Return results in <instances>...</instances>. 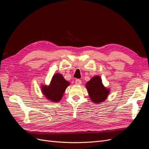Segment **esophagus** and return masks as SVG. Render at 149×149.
Listing matches in <instances>:
<instances>
[{"instance_id": "esophagus-1", "label": "esophagus", "mask_w": 149, "mask_h": 149, "mask_svg": "<svg viewBox=\"0 0 149 149\" xmlns=\"http://www.w3.org/2000/svg\"><path fill=\"white\" fill-rule=\"evenodd\" d=\"M75 83H76V85H80L82 83V82H81V80H80L79 79H76V81H75Z\"/></svg>"}]
</instances>
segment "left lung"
I'll use <instances>...</instances> for the list:
<instances>
[{
    "instance_id": "8db88e82",
    "label": "left lung",
    "mask_w": 149,
    "mask_h": 149,
    "mask_svg": "<svg viewBox=\"0 0 149 149\" xmlns=\"http://www.w3.org/2000/svg\"><path fill=\"white\" fill-rule=\"evenodd\" d=\"M86 87L90 100L95 104H100L104 101L110 92V90L103 85L100 76H93L86 84Z\"/></svg>"
}]
</instances>
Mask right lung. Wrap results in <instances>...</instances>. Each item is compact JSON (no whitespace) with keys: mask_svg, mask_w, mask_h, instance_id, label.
I'll return each instance as SVG.
<instances>
[{"mask_svg":"<svg viewBox=\"0 0 149 149\" xmlns=\"http://www.w3.org/2000/svg\"><path fill=\"white\" fill-rule=\"evenodd\" d=\"M70 84L62 74L56 73L53 76L49 85H42L41 91L47 100L52 102H59Z\"/></svg>","mask_w":149,"mask_h":149,"instance_id":"right-lung-1","label":"right lung"}]
</instances>
